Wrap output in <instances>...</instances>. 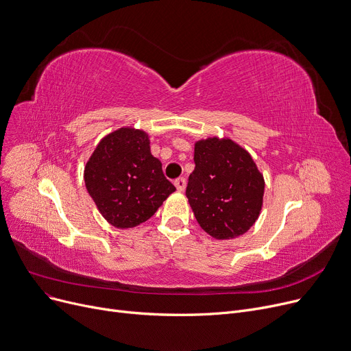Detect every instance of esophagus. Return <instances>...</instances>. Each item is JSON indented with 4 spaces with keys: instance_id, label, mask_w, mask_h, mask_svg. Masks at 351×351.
<instances>
[{
    "instance_id": "esophagus-1",
    "label": "esophagus",
    "mask_w": 351,
    "mask_h": 351,
    "mask_svg": "<svg viewBox=\"0 0 351 351\" xmlns=\"http://www.w3.org/2000/svg\"><path fill=\"white\" fill-rule=\"evenodd\" d=\"M173 183H175V186H176V189H178L179 192L185 191V188H186V179H185V178H178Z\"/></svg>"
}]
</instances>
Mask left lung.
<instances>
[{
  "mask_svg": "<svg viewBox=\"0 0 351 351\" xmlns=\"http://www.w3.org/2000/svg\"><path fill=\"white\" fill-rule=\"evenodd\" d=\"M186 197L200 228L215 239L246 233L262 210L265 179L249 152L230 139L195 143Z\"/></svg>",
  "mask_w": 351,
  "mask_h": 351,
  "instance_id": "8db88e82",
  "label": "left lung"
}]
</instances>
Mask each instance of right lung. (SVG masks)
Listing matches in <instances>:
<instances>
[{
  "mask_svg": "<svg viewBox=\"0 0 351 351\" xmlns=\"http://www.w3.org/2000/svg\"><path fill=\"white\" fill-rule=\"evenodd\" d=\"M84 179L101 215L118 229L146 222L176 191L152 156L147 134L134 128H121L98 143Z\"/></svg>",
  "mask_w": 351,
  "mask_h": 351,
  "instance_id": "right-lung-1",
  "label": "right lung"
}]
</instances>
